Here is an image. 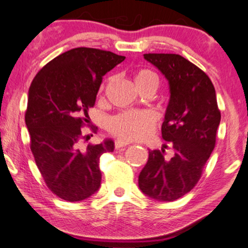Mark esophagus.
Returning a JSON list of instances; mask_svg holds the SVG:
<instances>
[{"label":"esophagus","instance_id":"esophagus-1","mask_svg":"<svg viewBox=\"0 0 248 248\" xmlns=\"http://www.w3.org/2000/svg\"><path fill=\"white\" fill-rule=\"evenodd\" d=\"M130 144V141H127L124 140V139H117L116 141H114V145H116V148H120V147H125V146Z\"/></svg>","mask_w":248,"mask_h":248}]
</instances>
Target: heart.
I'll return each mask as SVG.
<instances>
[{
  "mask_svg": "<svg viewBox=\"0 0 248 248\" xmlns=\"http://www.w3.org/2000/svg\"><path fill=\"white\" fill-rule=\"evenodd\" d=\"M134 81L138 89L146 85L158 84L155 73L149 69H140L135 74ZM157 124V116L148 110L124 111L111 117L108 121V129L111 134L125 140H141L151 136Z\"/></svg>",
  "mask_w": 248,
  "mask_h": 248,
  "instance_id": "1",
  "label": "heart"
}]
</instances>
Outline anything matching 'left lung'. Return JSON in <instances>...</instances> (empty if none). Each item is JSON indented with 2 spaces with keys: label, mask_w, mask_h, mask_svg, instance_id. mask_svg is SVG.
<instances>
[{
  "label": "left lung",
  "mask_w": 248,
  "mask_h": 248,
  "mask_svg": "<svg viewBox=\"0 0 248 248\" xmlns=\"http://www.w3.org/2000/svg\"><path fill=\"white\" fill-rule=\"evenodd\" d=\"M144 58L169 81L162 137L174 155L166 159L165 149L149 152L138 184L147 197L170 202L190 192L200 180L215 148L221 116L214 84L203 71L176 54H145Z\"/></svg>",
  "instance_id": "1"
}]
</instances>
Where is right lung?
Here are the masks:
<instances>
[{"instance_id":"obj_1","label":"right lung","mask_w":248,"mask_h":248,"mask_svg":"<svg viewBox=\"0 0 248 248\" xmlns=\"http://www.w3.org/2000/svg\"><path fill=\"white\" fill-rule=\"evenodd\" d=\"M124 58L74 48L45 65L31 83L24 116L30 148L48 189L62 200H85L101 186L100 157L113 152L114 142L84 147L81 128L89 123L103 76Z\"/></svg>"}]
</instances>
